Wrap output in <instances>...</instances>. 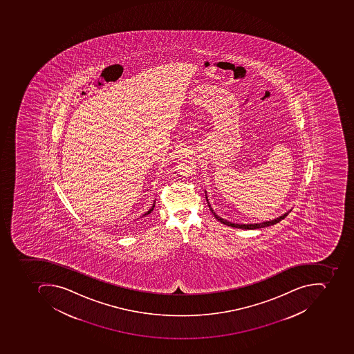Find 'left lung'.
I'll return each instance as SVG.
<instances>
[{"label": "left lung", "mask_w": 354, "mask_h": 354, "mask_svg": "<svg viewBox=\"0 0 354 354\" xmlns=\"http://www.w3.org/2000/svg\"><path fill=\"white\" fill-rule=\"evenodd\" d=\"M205 193H206V199L207 203H208L209 205V208H210L211 212H212V214H214V218H216V220L218 221V222H221V223L224 224V225L231 226V227L241 228V230H256V228H263L266 227V226L274 225V224L279 223V222H281V220H283V218H286V216H288L289 212H290L291 211L290 209V210H288L287 211V212H285V214H281V216H279V218H274V220L264 221V222H261V223H233V222H230V221L225 220V218H221L220 216H218V214H216V211H214V209H212L210 203H209L208 196H207V192L205 191Z\"/></svg>", "instance_id": "8db88e82"}]
</instances>
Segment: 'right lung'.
Here are the masks:
<instances>
[{
	"label": "right lung",
	"mask_w": 354,
	"mask_h": 354,
	"mask_svg": "<svg viewBox=\"0 0 354 354\" xmlns=\"http://www.w3.org/2000/svg\"><path fill=\"white\" fill-rule=\"evenodd\" d=\"M155 203H156V201H153V206H151V208L149 209V210L146 211L145 214H142V216H140V218H144V216H147V214H151V211L153 210V207H155Z\"/></svg>",
	"instance_id": "right-lung-1"
}]
</instances>
